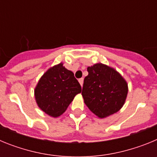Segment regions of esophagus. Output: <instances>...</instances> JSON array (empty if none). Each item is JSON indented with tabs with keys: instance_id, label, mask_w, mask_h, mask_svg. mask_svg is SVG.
<instances>
[{
	"instance_id": "esophagus-1",
	"label": "esophagus",
	"mask_w": 157,
	"mask_h": 157,
	"mask_svg": "<svg viewBox=\"0 0 157 157\" xmlns=\"http://www.w3.org/2000/svg\"><path fill=\"white\" fill-rule=\"evenodd\" d=\"M78 82H79L80 85H81L82 86V85H83V78H79V79H78Z\"/></svg>"
}]
</instances>
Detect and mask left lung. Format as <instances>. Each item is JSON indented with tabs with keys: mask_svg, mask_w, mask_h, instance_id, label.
<instances>
[{
	"mask_svg": "<svg viewBox=\"0 0 157 157\" xmlns=\"http://www.w3.org/2000/svg\"><path fill=\"white\" fill-rule=\"evenodd\" d=\"M87 71L82 95L89 109L99 118L117 112L128 92L125 79L114 68L101 63L88 67Z\"/></svg>",
	"mask_w": 157,
	"mask_h": 157,
	"instance_id": "obj_1",
	"label": "left lung"
}]
</instances>
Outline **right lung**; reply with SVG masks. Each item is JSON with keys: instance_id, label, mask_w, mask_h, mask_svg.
<instances>
[{"instance_id": "1", "label": "right lung", "mask_w": 157, "mask_h": 157, "mask_svg": "<svg viewBox=\"0 0 157 157\" xmlns=\"http://www.w3.org/2000/svg\"><path fill=\"white\" fill-rule=\"evenodd\" d=\"M81 91V86L74 73L60 63L41 76L34 90V96L37 105L43 112L52 117H58Z\"/></svg>"}]
</instances>
